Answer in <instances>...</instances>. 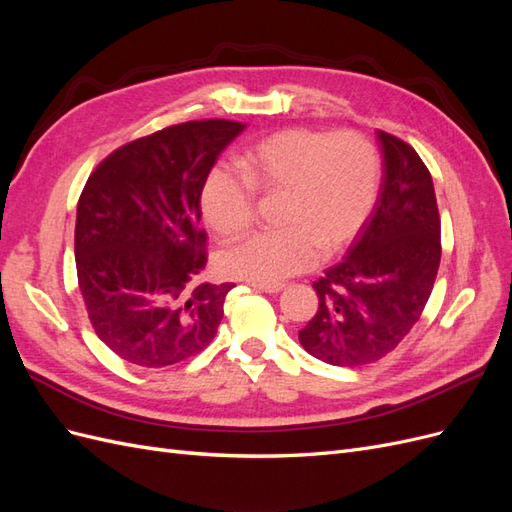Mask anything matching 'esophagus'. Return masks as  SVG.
I'll use <instances>...</instances> for the list:
<instances>
[{"mask_svg":"<svg viewBox=\"0 0 512 512\" xmlns=\"http://www.w3.org/2000/svg\"><path fill=\"white\" fill-rule=\"evenodd\" d=\"M254 290L258 292H267V294H277L280 290H284V284H262V282H252L250 284Z\"/></svg>","mask_w":512,"mask_h":512,"instance_id":"34e87169","label":"esophagus"}]
</instances>
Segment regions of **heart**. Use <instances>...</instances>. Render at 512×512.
Segmentation results:
<instances>
[{"label": "heart", "instance_id": "heart-1", "mask_svg": "<svg viewBox=\"0 0 512 512\" xmlns=\"http://www.w3.org/2000/svg\"><path fill=\"white\" fill-rule=\"evenodd\" d=\"M241 175L213 168L200 188V211L220 239L252 226L256 194L275 196L273 224L218 254V271L262 284L280 282L333 258L359 235L376 205L380 158L356 130L286 128L247 145Z\"/></svg>", "mask_w": 512, "mask_h": 512}]
</instances>
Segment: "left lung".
Instances as JSON below:
<instances>
[{"instance_id": "left-lung-1", "label": "left lung", "mask_w": 512, "mask_h": 512, "mask_svg": "<svg viewBox=\"0 0 512 512\" xmlns=\"http://www.w3.org/2000/svg\"><path fill=\"white\" fill-rule=\"evenodd\" d=\"M376 136L382 185L374 211L344 260L314 282L318 312L299 331L309 354L339 367L380 361L399 346L423 314L442 256L427 166L401 138Z\"/></svg>"}]
</instances>
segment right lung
I'll return each instance as SVG.
<instances>
[{"label":"right lung","mask_w":512,"mask_h":512,"mask_svg":"<svg viewBox=\"0 0 512 512\" xmlns=\"http://www.w3.org/2000/svg\"><path fill=\"white\" fill-rule=\"evenodd\" d=\"M245 130L185 121L115 149L76 207L74 256L91 327L123 361L158 369L205 350L235 284H198L207 265L200 188Z\"/></svg>","instance_id":"1"}]
</instances>
